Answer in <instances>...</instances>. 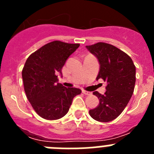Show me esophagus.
Instances as JSON below:
<instances>
[{"label":"esophagus","instance_id":"34e87169","mask_svg":"<svg viewBox=\"0 0 154 154\" xmlns=\"http://www.w3.org/2000/svg\"><path fill=\"white\" fill-rule=\"evenodd\" d=\"M82 93L83 94L86 95V96H89V95H91V94H92V92H88V91H85V90H82Z\"/></svg>","mask_w":154,"mask_h":154}]
</instances>
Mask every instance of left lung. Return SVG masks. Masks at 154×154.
<instances>
[{
    "mask_svg": "<svg viewBox=\"0 0 154 154\" xmlns=\"http://www.w3.org/2000/svg\"><path fill=\"white\" fill-rule=\"evenodd\" d=\"M86 48L96 57L99 72L96 80L106 82L104 95L93 92L99 100L97 107L89 110V115L99 122H110L118 117L126 108L133 93L136 67L127 54L112 45L99 42Z\"/></svg>",
    "mask_w": 154,
    "mask_h": 154,
    "instance_id": "obj_1",
    "label": "left lung"
}]
</instances>
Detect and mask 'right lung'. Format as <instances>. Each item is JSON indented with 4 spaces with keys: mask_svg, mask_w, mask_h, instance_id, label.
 Returning <instances> with one entry per match:
<instances>
[{
    "mask_svg": "<svg viewBox=\"0 0 154 154\" xmlns=\"http://www.w3.org/2000/svg\"><path fill=\"white\" fill-rule=\"evenodd\" d=\"M79 44L54 41L45 45L28 58L22 70L24 92L35 112L41 117L55 120L69 112L73 98L81 93L77 88L58 83L65 62Z\"/></svg>",
    "mask_w": 154,
    "mask_h": 154,
    "instance_id": "right-lung-1",
    "label": "right lung"
}]
</instances>
